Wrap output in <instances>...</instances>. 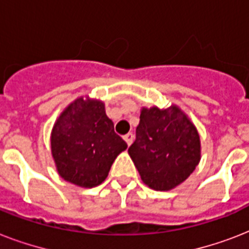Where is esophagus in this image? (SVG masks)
Instances as JSON below:
<instances>
[{
    "label": "esophagus",
    "mask_w": 249,
    "mask_h": 249,
    "mask_svg": "<svg viewBox=\"0 0 249 249\" xmlns=\"http://www.w3.org/2000/svg\"><path fill=\"white\" fill-rule=\"evenodd\" d=\"M124 140H125V142H126V144H128V146H130L133 142V140H134V134H133V133H128L126 136H124Z\"/></svg>",
    "instance_id": "esophagus-1"
}]
</instances>
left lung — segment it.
<instances>
[{
  "label": "left lung",
  "mask_w": 249,
  "mask_h": 249,
  "mask_svg": "<svg viewBox=\"0 0 249 249\" xmlns=\"http://www.w3.org/2000/svg\"><path fill=\"white\" fill-rule=\"evenodd\" d=\"M128 152L143 183L169 191L187 179L200 161V137L177 106L143 107Z\"/></svg>",
  "instance_id": "1"
}]
</instances>
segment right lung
I'll use <instances>...</instances> for the list:
<instances>
[{
	"label": "right lung",
	"mask_w": 249,
	"mask_h": 249,
	"mask_svg": "<svg viewBox=\"0 0 249 249\" xmlns=\"http://www.w3.org/2000/svg\"><path fill=\"white\" fill-rule=\"evenodd\" d=\"M52 155L63 179L80 187L105 181L128 144L113 130L105 103L80 97L63 109L52 130Z\"/></svg>",
	"instance_id": "add662e5"
}]
</instances>
